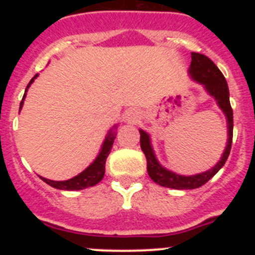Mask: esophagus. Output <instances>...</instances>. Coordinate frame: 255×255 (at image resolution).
I'll return each instance as SVG.
<instances>
[{
    "mask_svg": "<svg viewBox=\"0 0 255 255\" xmlns=\"http://www.w3.org/2000/svg\"><path fill=\"white\" fill-rule=\"evenodd\" d=\"M139 119H140V115H139L138 111H130L128 114V120H129V123L136 124L139 121Z\"/></svg>",
    "mask_w": 255,
    "mask_h": 255,
    "instance_id": "esophagus-1",
    "label": "esophagus"
}]
</instances>
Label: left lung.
<instances>
[{
  "mask_svg": "<svg viewBox=\"0 0 255 255\" xmlns=\"http://www.w3.org/2000/svg\"><path fill=\"white\" fill-rule=\"evenodd\" d=\"M189 74L191 79L195 82L203 84L206 91L208 92L209 96H212L217 101V105L224 111L225 116L227 119V145L225 148V152L221 157L220 161L217 162L215 167L206 172L197 173L193 176H182L172 171L166 170L162 167L159 162L155 158L154 152H153L152 144H150L149 135L144 130H139L140 132V148L147 158V171L150 179L158 185L164 186V188L177 189V190H189V189H197L208 182L216 173L222 168L225 162L227 161L231 150V144H233V130H234V117H233V108L230 105V93L229 87H227L226 79L222 75L217 66L213 64V61L209 60L207 56L197 52H191V64L189 67Z\"/></svg>",
  "mask_w": 255,
  "mask_h": 255,
  "instance_id": "obj_1",
  "label": "left lung"
}]
</instances>
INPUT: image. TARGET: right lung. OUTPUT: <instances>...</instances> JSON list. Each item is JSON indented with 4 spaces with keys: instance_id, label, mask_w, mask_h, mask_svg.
Wrapping results in <instances>:
<instances>
[{
    "instance_id": "right-lung-1",
    "label": "right lung",
    "mask_w": 255,
    "mask_h": 255,
    "mask_svg": "<svg viewBox=\"0 0 255 255\" xmlns=\"http://www.w3.org/2000/svg\"><path fill=\"white\" fill-rule=\"evenodd\" d=\"M37 76L38 74L29 82L28 87H26L25 89V94L26 91H28L29 85L34 82V79L37 78ZM25 94L22 97L21 103H20V110H21L22 103H24ZM114 129H116V125L114 126ZM114 129H111L108 131L107 136H106L105 141H103L102 144V148H101L100 154L97 155V158L94 159L93 163H92L89 167L85 168L82 173H79L78 176L73 177V179L70 180H66V181H53V180L44 179V177H40V179L43 180L44 182H47L48 185H51L52 188L60 189V190H83V189L89 188V186H94L96 184H98V182L103 179V176H105L106 159H107L108 154L111 152L112 144H114L115 138H116V132L114 131Z\"/></svg>"
}]
</instances>
